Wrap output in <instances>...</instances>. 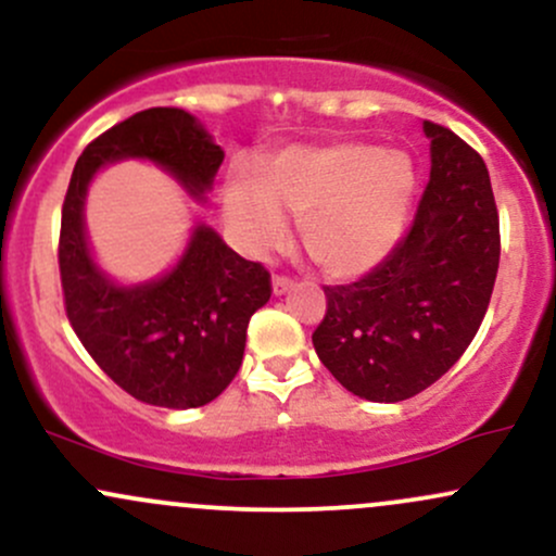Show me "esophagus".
<instances>
[{"label":"esophagus","instance_id":"esophagus-1","mask_svg":"<svg viewBox=\"0 0 556 556\" xmlns=\"http://www.w3.org/2000/svg\"><path fill=\"white\" fill-rule=\"evenodd\" d=\"M294 289V278H289V276H273V294L276 296H280V294H286V291H291Z\"/></svg>","mask_w":556,"mask_h":556}]
</instances>
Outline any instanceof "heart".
<instances>
[{"instance_id":"heart-1","label":"heart","mask_w":556,"mask_h":556,"mask_svg":"<svg viewBox=\"0 0 556 556\" xmlns=\"http://www.w3.org/2000/svg\"><path fill=\"white\" fill-rule=\"evenodd\" d=\"M415 167L404 152L341 141L278 154L257 173L236 170L226 186V220L249 252L286 236L283 210L320 270L352 278L376 267L407 226Z\"/></svg>"}]
</instances>
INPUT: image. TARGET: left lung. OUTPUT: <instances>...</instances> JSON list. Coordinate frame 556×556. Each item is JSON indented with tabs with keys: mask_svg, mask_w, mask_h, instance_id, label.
Segmentation results:
<instances>
[{
	"mask_svg": "<svg viewBox=\"0 0 556 556\" xmlns=\"http://www.w3.org/2000/svg\"><path fill=\"white\" fill-rule=\"evenodd\" d=\"M430 180L407 236L367 276L323 286L317 357L354 396L402 402L435 383L476 339L496 283L502 236L485 162L422 123Z\"/></svg>",
	"mask_w": 556,
	"mask_h": 556,
	"instance_id": "left-lung-1",
	"label": "left lung"
}]
</instances>
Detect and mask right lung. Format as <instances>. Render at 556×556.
Wrapping results in <instances>:
<instances>
[{
  "label": "right lung",
  "mask_w": 556,
  "mask_h": 556,
  "mask_svg": "<svg viewBox=\"0 0 556 556\" xmlns=\"http://www.w3.org/2000/svg\"><path fill=\"white\" fill-rule=\"evenodd\" d=\"M123 157L154 160L202 197L223 149L178 108L136 112L84 149L62 202L58 247L67 320L91 359L126 394L152 407H202L239 372L249 317L273 294L270 273L199 226L165 278L136 289L110 283L89 257L84 197L99 165Z\"/></svg>",
  "instance_id": "1"
}]
</instances>
